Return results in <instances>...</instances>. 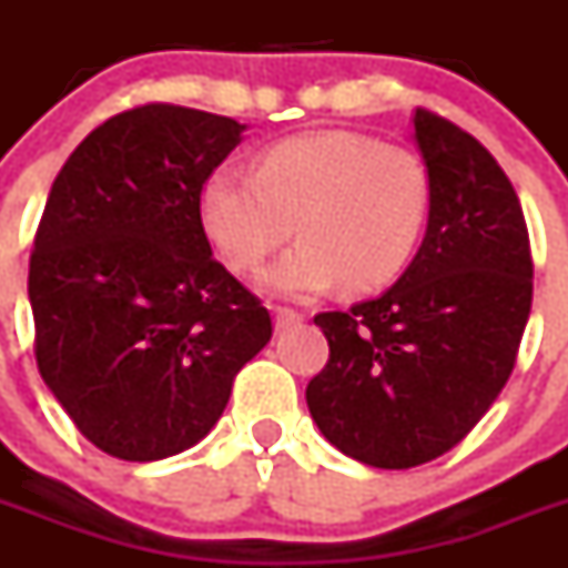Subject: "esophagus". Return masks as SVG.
Here are the masks:
<instances>
[{"label":"esophagus","instance_id":"obj_1","mask_svg":"<svg viewBox=\"0 0 568 568\" xmlns=\"http://www.w3.org/2000/svg\"><path fill=\"white\" fill-rule=\"evenodd\" d=\"M273 318H275V329H290V327H295V324H301V321H304V315L295 313V310H287V307H275Z\"/></svg>","mask_w":568,"mask_h":568}]
</instances>
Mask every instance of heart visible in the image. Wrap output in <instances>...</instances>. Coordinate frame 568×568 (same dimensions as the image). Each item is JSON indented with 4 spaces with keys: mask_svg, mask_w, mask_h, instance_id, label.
Listing matches in <instances>:
<instances>
[{
    "mask_svg": "<svg viewBox=\"0 0 568 568\" xmlns=\"http://www.w3.org/2000/svg\"><path fill=\"white\" fill-rule=\"evenodd\" d=\"M199 215L239 273L295 233L258 275L278 298L307 301L346 284L373 293L398 278L429 215V175L413 150L349 130L301 133L258 155L255 175L222 164L199 190Z\"/></svg>",
    "mask_w": 568,
    "mask_h": 568,
    "instance_id": "b5f03b06",
    "label": "heart"
}]
</instances>
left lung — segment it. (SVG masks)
<instances>
[{
	"instance_id": "8db88e82",
	"label": "left lung",
	"mask_w": 568,
	"mask_h": 568,
	"mask_svg": "<svg viewBox=\"0 0 568 568\" xmlns=\"http://www.w3.org/2000/svg\"><path fill=\"white\" fill-rule=\"evenodd\" d=\"M413 122L429 175L424 241L378 298L315 315L329 361L307 386L321 435L378 469L466 438L509 381L531 310L529 233L500 164L429 110Z\"/></svg>"
}]
</instances>
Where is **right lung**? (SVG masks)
Instances as JSON below:
<instances>
[{"mask_svg": "<svg viewBox=\"0 0 568 568\" xmlns=\"http://www.w3.org/2000/svg\"><path fill=\"white\" fill-rule=\"evenodd\" d=\"M247 124L175 104L124 110L50 187L30 255L37 364L79 433L122 460H162L222 418L267 346L270 313L213 258L204 179Z\"/></svg>", "mask_w": 568, "mask_h": 568, "instance_id": "right-lung-1", "label": "right lung"}]
</instances>
